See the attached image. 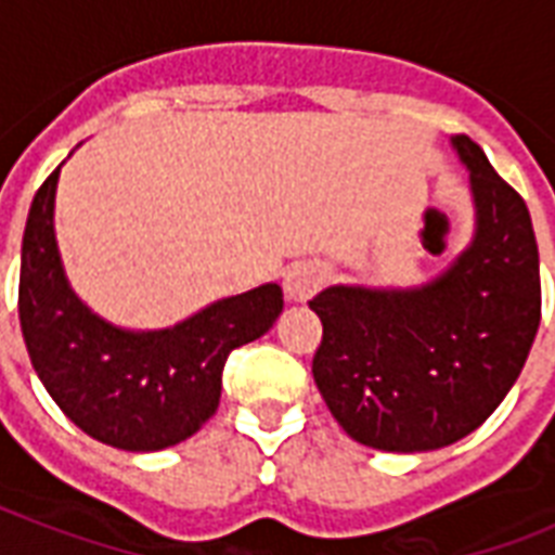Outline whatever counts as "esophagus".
Wrapping results in <instances>:
<instances>
[{
	"mask_svg": "<svg viewBox=\"0 0 555 555\" xmlns=\"http://www.w3.org/2000/svg\"><path fill=\"white\" fill-rule=\"evenodd\" d=\"M322 282H325V273H322L320 264H313V261H296L285 273L287 299L291 302H308L320 291Z\"/></svg>",
	"mask_w": 555,
	"mask_h": 555,
	"instance_id": "1",
	"label": "esophagus"
}]
</instances>
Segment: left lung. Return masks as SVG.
Segmentation results:
<instances>
[{
  "mask_svg": "<svg viewBox=\"0 0 555 555\" xmlns=\"http://www.w3.org/2000/svg\"><path fill=\"white\" fill-rule=\"evenodd\" d=\"M469 169L475 238L447 273L414 291L328 287L313 379L365 447L426 452L466 438L518 379L542 320L539 244L525 198L457 134Z\"/></svg>",
  "mask_w": 555,
  "mask_h": 555,
  "instance_id": "1",
  "label": "left lung"
}]
</instances>
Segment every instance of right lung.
<instances>
[{"label": "right lung", "mask_w": 555, "mask_h": 555, "mask_svg": "<svg viewBox=\"0 0 555 555\" xmlns=\"http://www.w3.org/2000/svg\"><path fill=\"white\" fill-rule=\"evenodd\" d=\"M60 167L30 201L20 268V325L34 371L65 417L126 452L176 447L216 414L230 351L282 313V287L261 285L209 305L176 328H115L65 282L54 238Z\"/></svg>", "instance_id": "1"}]
</instances>
